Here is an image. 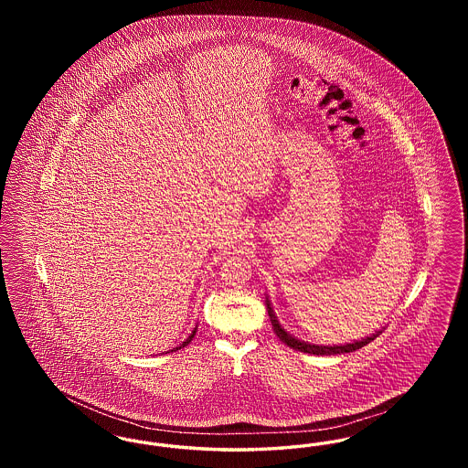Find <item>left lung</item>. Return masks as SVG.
Here are the masks:
<instances>
[{
  "instance_id": "left-lung-1",
  "label": "left lung",
  "mask_w": 468,
  "mask_h": 468,
  "mask_svg": "<svg viewBox=\"0 0 468 468\" xmlns=\"http://www.w3.org/2000/svg\"><path fill=\"white\" fill-rule=\"evenodd\" d=\"M268 315H270V321H271V328H273V332L275 335L279 336V340H282L286 346H290L291 349H296V351H302V353H309V355H317V356H328V355H342V353H353V351H356V349H361L363 346H367V344H370L378 334L372 335V336H367V338H363V340H359V342H355V344H346V346H314V344H307V342H302V340H298V338H294L292 335L288 334L281 324H279V321L275 319V314L271 311V307H270V303H268Z\"/></svg>"
}]
</instances>
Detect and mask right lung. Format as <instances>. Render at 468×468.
<instances>
[{"instance_id": "1", "label": "right lung", "mask_w": 468, "mask_h": 468, "mask_svg": "<svg viewBox=\"0 0 468 468\" xmlns=\"http://www.w3.org/2000/svg\"><path fill=\"white\" fill-rule=\"evenodd\" d=\"M195 334H197V328H195V330H193V334L189 335V338H187V340H186V342H184V344H182V346H178V347H176V349H174V351H178V349H180V347H184V346H187V344H189V342H191V340H193V336H195Z\"/></svg>"}]
</instances>
